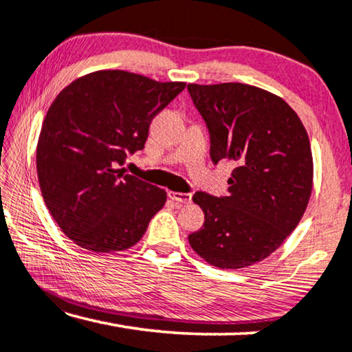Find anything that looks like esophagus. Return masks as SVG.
<instances>
[{"instance_id": "34e87169", "label": "esophagus", "mask_w": 352, "mask_h": 352, "mask_svg": "<svg viewBox=\"0 0 352 352\" xmlns=\"http://www.w3.org/2000/svg\"><path fill=\"white\" fill-rule=\"evenodd\" d=\"M168 197H170L173 201H176V204H182V205H187V204H190V201H192L190 194H184V192L170 190V192H168Z\"/></svg>"}]
</instances>
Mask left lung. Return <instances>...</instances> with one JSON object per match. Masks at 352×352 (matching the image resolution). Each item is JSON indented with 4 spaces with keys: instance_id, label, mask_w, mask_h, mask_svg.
<instances>
[{
    "instance_id": "left-lung-1",
    "label": "left lung",
    "mask_w": 352,
    "mask_h": 352,
    "mask_svg": "<svg viewBox=\"0 0 352 352\" xmlns=\"http://www.w3.org/2000/svg\"><path fill=\"white\" fill-rule=\"evenodd\" d=\"M187 89L210 129L211 160L234 165L228 197L195 192L205 223L189 243L211 266H252L276 252L305 214L314 177L309 136L280 96L258 86Z\"/></svg>"
}]
</instances>
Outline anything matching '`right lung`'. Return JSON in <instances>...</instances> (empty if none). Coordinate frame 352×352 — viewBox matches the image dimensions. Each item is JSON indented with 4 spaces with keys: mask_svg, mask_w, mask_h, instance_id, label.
Listing matches in <instances>:
<instances>
[{
    "mask_svg": "<svg viewBox=\"0 0 352 352\" xmlns=\"http://www.w3.org/2000/svg\"><path fill=\"white\" fill-rule=\"evenodd\" d=\"M184 88V81L98 70L57 94L38 138L36 171L47 210L78 247L131 248L163 208L165 190L118 166L142 151L153 117Z\"/></svg>",
    "mask_w": 352,
    "mask_h": 352,
    "instance_id": "obj_1",
    "label": "right lung"
}]
</instances>
